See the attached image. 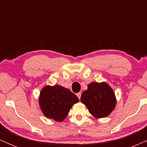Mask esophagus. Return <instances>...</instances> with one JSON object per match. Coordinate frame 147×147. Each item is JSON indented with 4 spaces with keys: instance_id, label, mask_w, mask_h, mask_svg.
<instances>
[{
    "instance_id": "34e87169",
    "label": "esophagus",
    "mask_w": 147,
    "mask_h": 147,
    "mask_svg": "<svg viewBox=\"0 0 147 147\" xmlns=\"http://www.w3.org/2000/svg\"><path fill=\"white\" fill-rule=\"evenodd\" d=\"M81 95H82V93L81 92H79V93L77 94V96L78 97V98L80 100V98H81Z\"/></svg>"
}]
</instances>
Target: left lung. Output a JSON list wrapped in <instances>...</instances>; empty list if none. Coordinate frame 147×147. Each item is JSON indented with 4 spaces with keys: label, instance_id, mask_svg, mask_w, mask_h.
Here are the masks:
<instances>
[{
    "label": "left lung",
    "instance_id": "left-lung-1",
    "mask_svg": "<svg viewBox=\"0 0 147 147\" xmlns=\"http://www.w3.org/2000/svg\"><path fill=\"white\" fill-rule=\"evenodd\" d=\"M80 100L96 118H104L109 115L116 103L113 90L104 82L88 84V90L82 92Z\"/></svg>",
    "mask_w": 147,
    "mask_h": 147
}]
</instances>
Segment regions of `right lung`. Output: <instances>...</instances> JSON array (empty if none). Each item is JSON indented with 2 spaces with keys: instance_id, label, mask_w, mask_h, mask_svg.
<instances>
[{
  "instance_id": "1",
  "label": "right lung",
  "mask_w": 147,
  "mask_h": 147,
  "mask_svg": "<svg viewBox=\"0 0 147 147\" xmlns=\"http://www.w3.org/2000/svg\"><path fill=\"white\" fill-rule=\"evenodd\" d=\"M77 96L63 86H45L40 93L39 104L46 117L62 121L67 116L74 104L78 103Z\"/></svg>"
}]
</instances>
